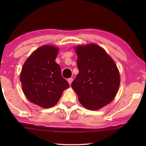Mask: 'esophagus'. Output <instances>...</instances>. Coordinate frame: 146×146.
I'll return each instance as SVG.
<instances>
[{
    "mask_svg": "<svg viewBox=\"0 0 146 146\" xmlns=\"http://www.w3.org/2000/svg\"><path fill=\"white\" fill-rule=\"evenodd\" d=\"M67 80H68V82L69 84L70 85V84H71V83L72 82V81H73V78H70L68 79Z\"/></svg>",
    "mask_w": 146,
    "mask_h": 146,
    "instance_id": "1",
    "label": "esophagus"
}]
</instances>
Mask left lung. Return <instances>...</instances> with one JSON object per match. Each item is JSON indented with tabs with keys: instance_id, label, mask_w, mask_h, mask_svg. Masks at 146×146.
Returning <instances> with one entry per match:
<instances>
[{
	"instance_id": "1",
	"label": "left lung",
	"mask_w": 146,
	"mask_h": 146,
	"mask_svg": "<svg viewBox=\"0 0 146 146\" xmlns=\"http://www.w3.org/2000/svg\"><path fill=\"white\" fill-rule=\"evenodd\" d=\"M79 70L72 88L83 106L96 110L114 99L120 78L117 66L106 52L97 44L75 48Z\"/></svg>"
}]
</instances>
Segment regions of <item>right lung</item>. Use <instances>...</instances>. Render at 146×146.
<instances>
[{"instance_id":"1","label":"right lung","mask_w":146,"mask_h":146,"mask_svg":"<svg viewBox=\"0 0 146 146\" xmlns=\"http://www.w3.org/2000/svg\"><path fill=\"white\" fill-rule=\"evenodd\" d=\"M58 48L44 45L25 61L20 76L23 92L30 102L44 108L56 105L69 84L55 62Z\"/></svg>"}]
</instances>
